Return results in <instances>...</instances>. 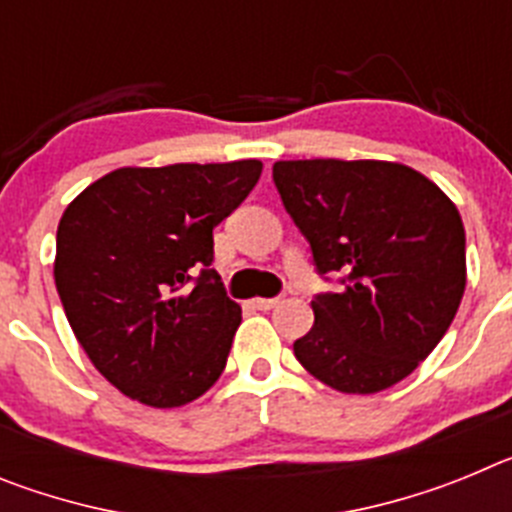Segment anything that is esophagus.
<instances>
[{
	"instance_id": "obj_1",
	"label": "esophagus",
	"mask_w": 512,
	"mask_h": 512,
	"mask_svg": "<svg viewBox=\"0 0 512 512\" xmlns=\"http://www.w3.org/2000/svg\"><path fill=\"white\" fill-rule=\"evenodd\" d=\"M282 302V297H256L253 300V307L256 310H271V307H277Z\"/></svg>"
}]
</instances>
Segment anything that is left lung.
<instances>
[{
	"label": "left lung",
	"mask_w": 512,
	"mask_h": 512,
	"mask_svg": "<svg viewBox=\"0 0 512 512\" xmlns=\"http://www.w3.org/2000/svg\"><path fill=\"white\" fill-rule=\"evenodd\" d=\"M274 184L343 287L312 300L295 341L307 372L346 395H374L413 374L449 330L467 287V238L454 202L395 161H277Z\"/></svg>",
	"instance_id": "obj_1"
}]
</instances>
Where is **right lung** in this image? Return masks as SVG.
Returning a JSON list of instances; mask_svg holds the SVG:
<instances>
[{
  "instance_id": "obj_1",
  "label": "right lung",
  "mask_w": 512,
  "mask_h": 512,
  "mask_svg": "<svg viewBox=\"0 0 512 512\" xmlns=\"http://www.w3.org/2000/svg\"><path fill=\"white\" fill-rule=\"evenodd\" d=\"M264 164L125 166L63 210L58 297L76 341L112 387L148 408L205 395L228 361L241 305L212 264V230Z\"/></svg>"
}]
</instances>
